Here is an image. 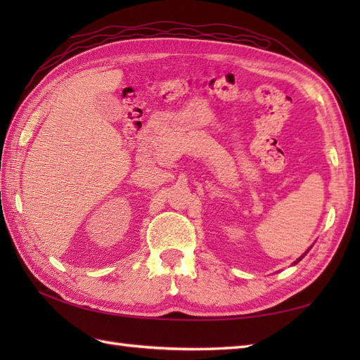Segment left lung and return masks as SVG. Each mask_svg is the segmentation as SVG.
Listing matches in <instances>:
<instances>
[{
  "instance_id": "obj_1",
  "label": "left lung",
  "mask_w": 360,
  "mask_h": 360,
  "mask_svg": "<svg viewBox=\"0 0 360 360\" xmlns=\"http://www.w3.org/2000/svg\"><path fill=\"white\" fill-rule=\"evenodd\" d=\"M304 255H307V252H304V254H303V255H302V257H300V258H298V259H297V262H295V263H298V262H300V259H302V258H303V257H304ZM295 263H294V264H295Z\"/></svg>"
}]
</instances>
